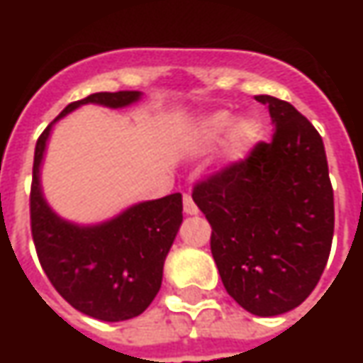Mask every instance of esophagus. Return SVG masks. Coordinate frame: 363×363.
Segmentation results:
<instances>
[{
    "label": "esophagus",
    "mask_w": 363,
    "mask_h": 363,
    "mask_svg": "<svg viewBox=\"0 0 363 363\" xmlns=\"http://www.w3.org/2000/svg\"><path fill=\"white\" fill-rule=\"evenodd\" d=\"M184 212H186V214H198V206L191 200L189 194H184Z\"/></svg>",
    "instance_id": "34e87169"
}]
</instances>
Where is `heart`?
I'll return each mask as SVG.
<instances>
[{
    "label": "heart",
    "mask_w": 363,
    "mask_h": 363,
    "mask_svg": "<svg viewBox=\"0 0 363 363\" xmlns=\"http://www.w3.org/2000/svg\"><path fill=\"white\" fill-rule=\"evenodd\" d=\"M228 130L231 133L226 139L224 155L230 161L244 160L264 137V125L257 117H242L234 123V117L228 111H220L202 121L198 129V141L202 145H214Z\"/></svg>",
    "instance_id": "1"
}]
</instances>
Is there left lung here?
Segmentation results:
<instances>
[{"label": "left lung", "mask_w": 363, "mask_h": 363, "mask_svg": "<svg viewBox=\"0 0 363 363\" xmlns=\"http://www.w3.org/2000/svg\"><path fill=\"white\" fill-rule=\"evenodd\" d=\"M274 133L244 160L200 179L191 198L212 226L210 248L228 295L260 317L299 307L328 264L333 188L323 139L291 103L269 94Z\"/></svg>", "instance_id": "obj_1"}]
</instances>
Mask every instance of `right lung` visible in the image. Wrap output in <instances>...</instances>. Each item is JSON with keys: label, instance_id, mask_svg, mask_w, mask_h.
<instances>
[{"label": "right lung", "instance_id": "1", "mask_svg": "<svg viewBox=\"0 0 363 363\" xmlns=\"http://www.w3.org/2000/svg\"><path fill=\"white\" fill-rule=\"evenodd\" d=\"M137 91L94 92L70 103L60 119L86 103L127 106ZM52 125L38 137L30 189V226L40 264L52 286L80 313L101 321H125L145 311L161 289L163 262L174 244L182 194L137 203L111 222L80 228L56 216L40 191V161Z\"/></svg>", "mask_w": 363, "mask_h": 363}]
</instances>
